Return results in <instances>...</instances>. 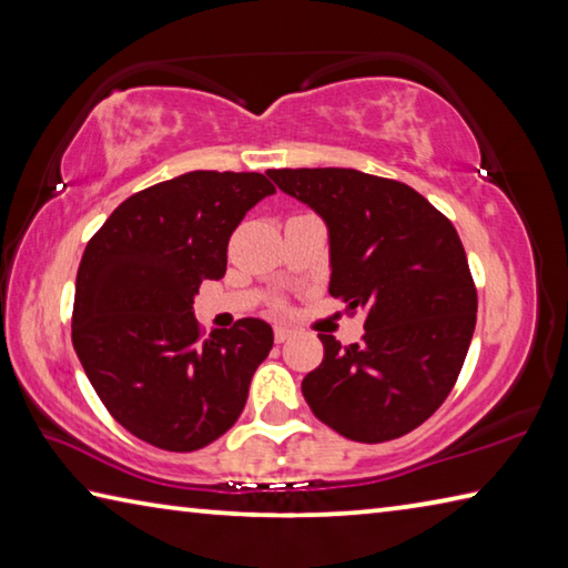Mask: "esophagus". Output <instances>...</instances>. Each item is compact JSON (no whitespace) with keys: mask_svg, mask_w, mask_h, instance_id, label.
<instances>
[{"mask_svg":"<svg viewBox=\"0 0 568 568\" xmlns=\"http://www.w3.org/2000/svg\"><path fill=\"white\" fill-rule=\"evenodd\" d=\"M273 333H275V341H277V343H285V341L293 335V331L287 328V325H275Z\"/></svg>","mask_w":568,"mask_h":568,"instance_id":"34e87169","label":"esophagus"}]
</instances>
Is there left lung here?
<instances>
[{"instance_id":"8db88e82","label":"left lung","mask_w":568,"mask_h":568,"mask_svg":"<svg viewBox=\"0 0 568 568\" xmlns=\"http://www.w3.org/2000/svg\"><path fill=\"white\" fill-rule=\"evenodd\" d=\"M331 233V295L363 313L361 343L318 333L303 378L315 418L358 444L410 434L448 398L476 328V283L450 220L398 180L348 168L271 170Z\"/></svg>"}]
</instances>
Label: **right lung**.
<instances>
[{
  "label": "right lung",
  "mask_w": 568,
  "mask_h": 568,
  "mask_svg": "<svg viewBox=\"0 0 568 568\" xmlns=\"http://www.w3.org/2000/svg\"><path fill=\"white\" fill-rule=\"evenodd\" d=\"M273 192L261 172H185L134 192L84 247L72 345L110 416L150 446L197 450L245 408L273 328L240 318L205 335L192 303L225 275L230 235Z\"/></svg>",
  "instance_id": "obj_1"
}]
</instances>
